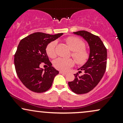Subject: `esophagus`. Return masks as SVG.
Masks as SVG:
<instances>
[{
	"label": "esophagus",
	"instance_id": "34e87169",
	"mask_svg": "<svg viewBox=\"0 0 123 123\" xmlns=\"http://www.w3.org/2000/svg\"><path fill=\"white\" fill-rule=\"evenodd\" d=\"M60 73H61V74H66V72H63V71H62V70H61V71H60Z\"/></svg>",
	"mask_w": 123,
	"mask_h": 123
}]
</instances>
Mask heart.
I'll return each instance as SVG.
<instances>
[{
    "instance_id": "b5f03b06",
    "label": "heart",
    "mask_w": 123,
    "mask_h": 123,
    "mask_svg": "<svg viewBox=\"0 0 123 123\" xmlns=\"http://www.w3.org/2000/svg\"><path fill=\"white\" fill-rule=\"evenodd\" d=\"M66 42L69 49L72 51V56L79 64L85 63L88 59L89 53L84 48V43L79 38L70 36L66 39ZM57 42L53 41L48 44L46 47V53L49 57L54 58L56 57L55 47ZM74 61L72 59H65L58 58L54 61V66L57 69L68 70L74 65Z\"/></svg>"
}]
</instances>
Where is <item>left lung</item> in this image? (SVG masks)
I'll return each mask as SVG.
<instances>
[{"mask_svg":"<svg viewBox=\"0 0 123 123\" xmlns=\"http://www.w3.org/2000/svg\"><path fill=\"white\" fill-rule=\"evenodd\" d=\"M82 37L88 44L90 55L87 61L78 69L79 73L84 72V74L79 76L74 74L75 79L68 82V85L73 92L77 94L90 92L97 86L102 78L106 68L107 50L98 36L85 31L73 32Z\"/></svg>","mask_w":123,"mask_h":123,"instance_id":"1","label":"left lung"}]
</instances>
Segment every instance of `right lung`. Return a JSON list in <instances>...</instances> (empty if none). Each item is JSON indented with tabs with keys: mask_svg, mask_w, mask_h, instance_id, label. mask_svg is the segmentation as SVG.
I'll use <instances>...</instances> for the list:
<instances>
[{
	"mask_svg": "<svg viewBox=\"0 0 123 123\" xmlns=\"http://www.w3.org/2000/svg\"><path fill=\"white\" fill-rule=\"evenodd\" d=\"M63 35L32 33L20 41L14 55V65L19 80L26 88L35 92H43L51 87L55 76L59 73L49 61L46 47ZM43 62L49 67H40Z\"/></svg>",
	"mask_w": 123,
	"mask_h": 123,
	"instance_id": "right-lung-1",
	"label": "right lung"
}]
</instances>
